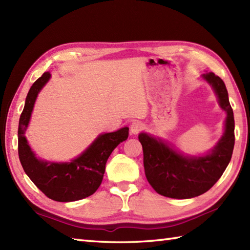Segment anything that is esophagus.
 I'll use <instances>...</instances> for the list:
<instances>
[{
	"label": "esophagus",
	"instance_id": "esophagus-1",
	"mask_svg": "<svg viewBox=\"0 0 250 250\" xmlns=\"http://www.w3.org/2000/svg\"><path fill=\"white\" fill-rule=\"evenodd\" d=\"M144 128H145V126L141 121H133L131 124L130 131H131L132 134H139L142 130H144Z\"/></svg>",
	"mask_w": 250,
	"mask_h": 250
}]
</instances>
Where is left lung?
Segmentation results:
<instances>
[{
	"mask_svg": "<svg viewBox=\"0 0 250 250\" xmlns=\"http://www.w3.org/2000/svg\"><path fill=\"white\" fill-rule=\"evenodd\" d=\"M213 87L220 107L227 113L225 133L210 153L186 157L166 142L141 133L145 175L159 194L173 199H190L205 193L217 183L229 164L234 148V116L224 81L214 73L203 74Z\"/></svg>",
	"mask_w": 250,
	"mask_h": 250,
	"instance_id": "obj_1",
	"label": "left lung"
}]
</instances>
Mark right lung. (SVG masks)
<instances>
[{
	"label": "right lung",
	"instance_id": "obj_1",
	"mask_svg": "<svg viewBox=\"0 0 250 250\" xmlns=\"http://www.w3.org/2000/svg\"><path fill=\"white\" fill-rule=\"evenodd\" d=\"M46 72L32 84L26 95L18 126V155L25 174L42 192L57 202H73L93 194L104 176L110 153L129 136V128L98 136L81 156L71 162H47L37 159L31 150L24 133L28 128L37 94L49 81Z\"/></svg>",
	"mask_w": 250,
	"mask_h": 250
}]
</instances>
